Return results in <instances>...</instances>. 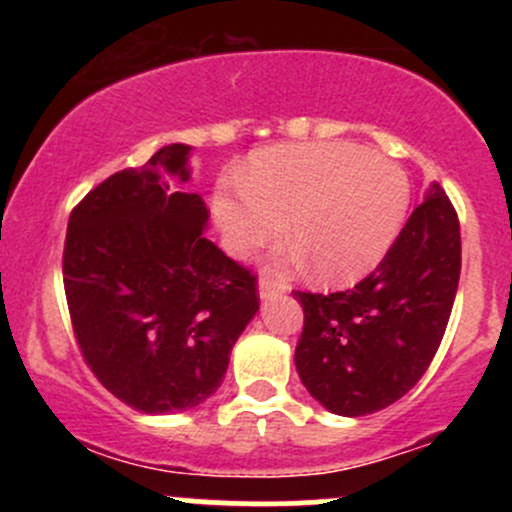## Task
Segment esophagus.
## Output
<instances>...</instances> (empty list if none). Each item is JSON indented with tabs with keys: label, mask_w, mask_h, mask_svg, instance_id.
Wrapping results in <instances>:
<instances>
[{
	"label": "esophagus",
	"mask_w": 512,
	"mask_h": 512,
	"mask_svg": "<svg viewBox=\"0 0 512 512\" xmlns=\"http://www.w3.org/2000/svg\"><path fill=\"white\" fill-rule=\"evenodd\" d=\"M257 291H260L262 301H269V298L281 296V293L286 291V286L281 284V281H276L274 276H262L260 284H257Z\"/></svg>",
	"instance_id": "esophagus-1"
}]
</instances>
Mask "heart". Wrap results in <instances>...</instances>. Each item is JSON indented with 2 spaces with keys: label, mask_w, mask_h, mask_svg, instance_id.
<instances>
[{
  "label": "heart",
  "mask_w": 512,
  "mask_h": 512,
  "mask_svg": "<svg viewBox=\"0 0 512 512\" xmlns=\"http://www.w3.org/2000/svg\"><path fill=\"white\" fill-rule=\"evenodd\" d=\"M238 185L211 197L226 250L250 255L289 219L298 257L325 284H351L378 267L409 209L402 168L344 142L269 146L245 163Z\"/></svg>",
  "instance_id": "b5f03b06"
}]
</instances>
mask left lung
<instances>
[{
	"label": "left lung",
	"mask_w": 512,
	"mask_h": 512,
	"mask_svg": "<svg viewBox=\"0 0 512 512\" xmlns=\"http://www.w3.org/2000/svg\"><path fill=\"white\" fill-rule=\"evenodd\" d=\"M460 221L431 182L385 260L351 291L303 293L296 370L327 411L366 416L421 380L448 327L460 281Z\"/></svg>",
	"instance_id": "obj_1"
}]
</instances>
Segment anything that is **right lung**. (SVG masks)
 I'll return each mask as SVG.
<instances>
[{
  "label": "right lung",
  "instance_id": "1",
  "mask_svg": "<svg viewBox=\"0 0 512 512\" xmlns=\"http://www.w3.org/2000/svg\"><path fill=\"white\" fill-rule=\"evenodd\" d=\"M192 146L93 187L72 211L64 291L81 354L105 390L144 414L187 411L219 390L260 310L255 276L207 240Z\"/></svg>",
  "mask_w": 512,
  "mask_h": 512
}]
</instances>
